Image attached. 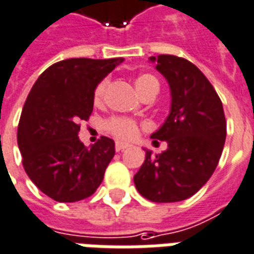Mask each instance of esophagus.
Here are the masks:
<instances>
[{"instance_id": "obj_1", "label": "esophagus", "mask_w": 254, "mask_h": 254, "mask_svg": "<svg viewBox=\"0 0 254 254\" xmlns=\"http://www.w3.org/2000/svg\"><path fill=\"white\" fill-rule=\"evenodd\" d=\"M128 146H130L128 143H124V142H116V145H115V149H116V152H122V150L127 149Z\"/></svg>"}]
</instances>
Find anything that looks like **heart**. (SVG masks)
<instances>
[{"mask_svg": "<svg viewBox=\"0 0 254 254\" xmlns=\"http://www.w3.org/2000/svg\"><path fill=\"white\" fill-rule=\"evenodd\" d=\"M138 93L143 95L147 93L149 90L159 89V80L154 78L150 73H142L139 76H136L134 80ZM108 80L104 79L100 83L95 86L94 94H93V100H94L95 105H100L104 100V95L107 91ZM105 130L118 139L122 141H130L132 138H135L139 132V124L136 123L134 119L130 118H122V116H116V118H111L109 120L105 122Z\"/></svg>", "mask_w": 254, "mask_h": 254, "instance_id": "obj_1", "label": "heart"}]
</instances>
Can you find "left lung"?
Returning a JSON list of instances; mask_svg holds the SVG:
<instances>
[{
	"label": "left lung",
	"mask_w": 254,
	"mask_h": 254,
	"mask_svg": "<svg viewBox=\"0 0 254 254\" xmlns=\"http://www.w3.org/2000/svg\"><path fill=\"white\" fill-rule=\"evenodd\" d=\"M171 90V111L153 132V143L168 147L153 154L134 176L136 190L153 202H178L191 197L215 172L222 156L227 124L213 86L193 63L171 55L150 57Z\"/></svg>",
	"instance_id": "8db88e82"
}]
</instances>
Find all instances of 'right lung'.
Wrapping results in <instances>:
<instances>
[{
	"instance_id": "add662e5",
	"label": "right lung",
	"mask_w": 254,
	"mask_h": 254,
	"mask_svg": "<svg viewBox=\"0 0 254 254\" xmlns=\"http://www.w3.org/2000/svg\"><path fill=\"white\" fill-rule=\"evenodd\" d=\"M123 61L68 59L41 73L27 97L17 127V145L28 178L59 202L90 197L115 156V142L101 136L86 147L78 132L93 112L97 84Z\"/></svg>"
}]
</instances>
